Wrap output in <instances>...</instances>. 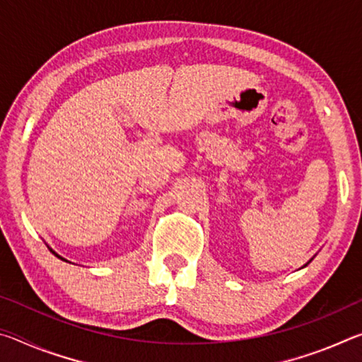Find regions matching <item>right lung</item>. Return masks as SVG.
Returning <instances> with one entry per match:
<instances>
[{"mask_svg":"<svg viewBox=\"0 0 362 362\" xmlns=\"http://www.w3.org/2000/svg\"><path fill=\"white\" fill-rule=\"evenodd\" d=\"M49 250H51V252H52V254H54V255H56V257H59V259H62V257H60V255H59V254H56V252H54V250H52V249H51V247H49ZM62 260H65V259H62ZM65 262H66V260H65Z\"/></svg>","mask_w":362,"mask_h":362,"instance_id":"1","label":"right lung"}]
</instances>
